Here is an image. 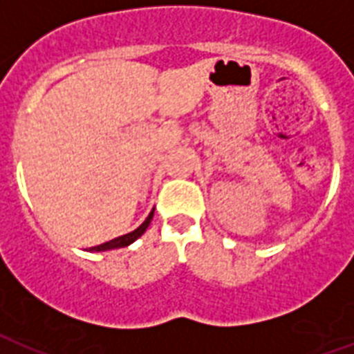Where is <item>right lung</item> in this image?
<instances>
[{
    "label": "right lung",
    "mask_w": 354,
    "mask_h": 354,
    "mask_svg": "<svg viewBox=\"0 0 354 354\" xmlns=\"http://www.w3.org/2000/svg\"><path fill=\"white\" fill-rule=\"evenodd\" d=\"M152 216H154V209L150 211V215L147 216V221H145L143 224L138 227V230H133V232L127 233V235L118 236V239H113V241L104 242V244H99V246L90 248V252H106V250H113V248H124V246H128V244H132L136 239H139V236L147 232V227H149L150 221H152Z\"/></svg>",
    "instance_id": "1"
}]
</instances>
